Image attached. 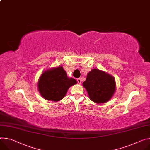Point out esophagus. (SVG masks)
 Wrapping results in <instances>:
<instances>
[{
  "label": "esophagus",
  "mask_w": 150,
  "mask_h": 150,
  "mask_svg": "<svg viewBox=\"0 0 150 150\" xmlns=\"http://www.w3.org/2000/svg\"><path fill=\"white\" fill-rule=\"evenodd\" d=\"M77 82L78 84H81V78H78L77 79Z\"/></svg>",
  "instance_id": "obj_1"
}]
</instances>
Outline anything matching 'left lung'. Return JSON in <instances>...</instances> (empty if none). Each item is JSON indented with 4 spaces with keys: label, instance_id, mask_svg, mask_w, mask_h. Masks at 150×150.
I'll return each mask as SVG.
<instances>
[{
    "label": "left lung",
    "instance_id": "left-lung-1",
    "mask_svg": "<svg viewBox=\"0 0 150 150\" xmlns=\"http://www.w3.org/2000/svg\"><path fill=\"white\" fill-rule=\"evenodd\" d=\"M91 100L103 103L110 100L116 90L114 78L104 71L93 69L87 75L83 84Z\"/></svg>",
    "mask_w": 150,
    "mask_h": 150
}]
</instances>
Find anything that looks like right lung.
I'll return each instance as SVG.
<instances>
[{"label":"right lung","mask_w":150,"mask_h":150,"mask_svg":"<svg viewBox=\"0 0 150 150\" xmlns=\"http://www.w3.org/2000/svg\"><path fill=\"white\" fill-rule=\"evenodd\" d=\"M76 83L75 79L67 77L62 66H59L44 71L39 79L38 87L45 99L57 102L65 96L70 87Z\"/></svg>","instance_id":"obj_1"}]
</instances>
